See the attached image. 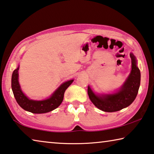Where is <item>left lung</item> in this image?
I'll return each instance as SVG.
<instances>
[{
    "mask_svg": "<svg viewBox=\"0 0 154 154\" xmlns=\"http://www.w3.org/2000/svg\"><path fill=\"white\" fill-rule=\"evenodd\" d=\"M132 69L128 77L119 90L112 94H97L88 86V95L93 104L104 112H116L132 104L138 94L140 83V72L137 67V60L133 53L130 54Z\"/></svg>",
    "mask_w": 154,
    "mask_h": 154,
    "instance_id": "obj_1",
    "label": "left lung"
}]
</instances>
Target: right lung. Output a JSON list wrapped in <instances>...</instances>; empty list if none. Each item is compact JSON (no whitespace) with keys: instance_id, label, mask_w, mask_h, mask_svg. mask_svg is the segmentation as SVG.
Returning a JSON list of instances; mask_svg holds the SVG:
<instances>
[{"instance_id":"obj_1","label":"right lung","mask_w":154,"mask_h":154,"mask_svg":"<svg viewBox=\"0 0 154 154\" xmlns=\"http://www.w3.org/2000/svg\"><path fill=\"white\" fill-rule=\"evenodd\" d=\"M19 67L18 65L13 72L11 76V89L14 97L20 107L26 111L35 114L48 112L59 107L63 100L65 90L74 81V80H69L62 83L47 99L43 100H31L24 94L20 87L18 81Z\"/></svg>"}]
</instances>
